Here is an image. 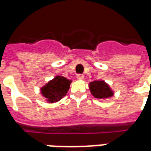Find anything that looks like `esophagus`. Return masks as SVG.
Returning a JSON list of instances; mask_svg holds the SVG:
<instances>
[{"mask_svg":"<svg viewBox=\"0 0 151 151\" xmlns=\"http://www.w3.org/2000/svg\"><path fill=\"white\" fill-rule=\"evenodd\" d=\"M76 78L78 79V80H83V79H84V76H83V75H81V74H78L76 76Z\"/></svg>","mask_w":151,"mask_h":151,"instance_id":"esophagus-1","label":"esophagus"}]
</instances>
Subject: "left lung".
<instances>
[{
	"label": "left lung",
	"mask_w": 151,
	"mask_h": 151,
	"mask_svg": "<svg viewBox=\"0 0 151 151\" xmlns=\"http://www.w3.org/2000/svg\"><path fill=\"white\" fill-rule=\"evenodd\" d=\"M89 89L92 96L97 99H107L113 96L109 85L104 80H95L89 83Z\"/></svg>",
	"instance_id": "left-lung-1"
}]
</instances>
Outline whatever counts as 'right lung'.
<instances>
[{"label":"right lung","mask_w":151,"mask_h":151,"mask_svg":"<svg viewBox=\"0 0 151 151\" xmlns=\"http://www.w3.org/2000/svg\"><path fill=\"white\" fill-rule=\"evenodd\" d=\"M71 80L61 76H56L41 88V93L49 103L57 102L68 93Z\"/></svg>","instance_id":"obj_1"}]
</instances>
